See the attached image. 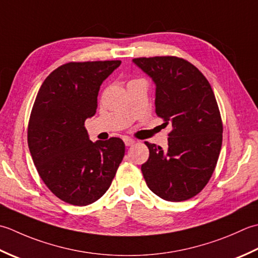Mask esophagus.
<instances>
[{"label":"esophagus","instance_id":"esophagus-1","mask_svg":"<svg viewBox=\"0 0 258 258\" xmlns=\"http://www.w3.org/2000/svg\"><path fill=\"white\" fill-rule=\"evenodd\" d=\"M123 141H124V144L127 147H130V146H133L135 144V140L131 139V138H124Z\"/></svg>","mask_w":258,"mask_h":258}]
</instances>
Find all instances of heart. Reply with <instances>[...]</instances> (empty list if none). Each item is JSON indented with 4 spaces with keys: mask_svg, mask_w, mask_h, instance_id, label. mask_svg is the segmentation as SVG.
Segmentation results:
<instances>
[{
    "mask_svg": "<svg viewBox=\"0 0 258 258\" xmlns=\"http://www.w3.org/2000/svg\"><path fill=\"white\" fill-rule=\"evenodd\" d=\"M136 81H140V80H131L129 83H131V82H136Z\"/></svg>",
    "mask_w": 258,
    "mask_h": 258,
    "instance_id": "obj_1",
    "label": "heart"
}]
</instances>
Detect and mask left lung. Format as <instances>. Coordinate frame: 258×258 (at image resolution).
Returning a JSON list of instances; mask_svg holds the SVG:
<instances>
[{
  "label": "left lung",
  "instance_id": "obj_1",
  "mask_svg": "<svg viewBox=\"0 0 258 258\" xmlns=\"http://www.w3.org/2000/svg\"><path fill=\"white\" fill-rule=\"evenodd\" d=\"M133 62L155 82L156 113L172 127L166 151L145 143L149 149L141 166L146 183L165 201H187L207 185L222 149L223 122L213 89L181 57H137Z\"/></svg>",
  "mask_w": 258,
  "mask_h": 258
}]
</instances>
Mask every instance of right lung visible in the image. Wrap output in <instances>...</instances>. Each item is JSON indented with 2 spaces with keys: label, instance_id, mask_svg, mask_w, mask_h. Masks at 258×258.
Returning <instances> with one entry per match:
<instances>
[{
  "label": "right lung",
  "instance_id": "add662e5",
  "mask_svg": "<svg viewBox=\"0 0 258 258\" xmlns=\"http://www.w3.org/2000/svg\"><path fill=\"white\" fill-rule=\"evenodd\" d=\"M121 61L69 62L42 83L31 111L28 145L41 179L61 201L87 206L106 192L124 156L120 138L89 139L101 83Z\"/></svg>",
  "mask_w": 258,
  "mask_h": 258
}]
</instances>
